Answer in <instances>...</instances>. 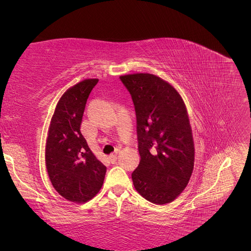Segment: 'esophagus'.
Segmentation results:
<instances>
[{
	"label": "esophagus",
	"mask_w": 251,
	"mask_h": 251,
	"mask_svg": "<svg viewBox=\"0 0 251 251\" xmlns=\"http://www.w3.org/2000/svg\"><path fill=\"white\" fill-rule=\"evenodd\" d=\"M109 160H110V162H111L112 164H114V163H115V162L117 161V151H115V153L109 156Z\"/></svg>",
	"instance_id": "1"
}]
</instances>
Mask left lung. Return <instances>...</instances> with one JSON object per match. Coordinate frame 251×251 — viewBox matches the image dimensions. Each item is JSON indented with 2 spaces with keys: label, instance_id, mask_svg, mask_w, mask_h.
Listing matches in <instances>:
<instances>
[{
  "label": "left lung",
  "instance_id": "1",
  "mask_svg": "<svg viewBox=\"0 0 251 251\" xmlns=\"http://www.w3.org/2000/svg\"><path fill=\"white\" fill-rule=\"evenodd\" d=\"M131 94L137 119L140 162L134 186L155 204L175 200L194 170L195 148L183 100L169 82L149 73L119 77Z\"/></svg>",
  "mask_w": 251,
  "mask_h": 251
}]
</instances>
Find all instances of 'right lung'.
<instances>
[{"label": "right lung", "instance_id": "add662e5", "mask_svg": "<svg viewBox=\"0 0 251 251\" xmlns=\"http://www.w3.org/2000/svg\"><path fill=\"white\" fill-rule=\"evenodd\" d=\"M98 79H85L60 97L46 143V168L51 183L65 199L83 203L103 184L107 168L94 156L80 132L87 100Z\"/></svg>", "mask_w": 251, "mask_h": 251}]
</instances>
